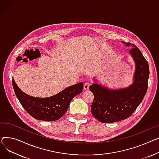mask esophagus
Masks as SVG:
<instances>
[{
	"mask_svg": "<svg viewBox=\"0 0 159 159\" xmlns=\"http://www.w3.org/2000/svg\"><path fill=\"white\" fill-rule=\"evenodd\" d=\"M90 86V83L89 82H86L84 85V90H88L89 89V87Z\"/></svg>",
	"mask_w": 159,
	"mask_h": 159,
	"instance_id": "34e87169",
	"label": "esophagus"
}]
</instances>
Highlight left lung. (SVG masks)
I'll return each mask as SVG.
<instances>
[{
	"label": "left lung",
	"mask_w": 159,
	"mask_h": 159,
	"mask_svg": "<svg viewBox=\"0 0 159 159\" xmlns=\"http://www.w3.org/2000/svg\"><path fill=\"white\" fill-rule=\"evenodd\" d=\"M135 64L134 82L128 88L111 89L97 83L89 88L94 95L91 111L94 117L102 123H114L128 118L143 100L148 89L149 65L140 50L135 45L123 41ZM94 80L96 81L95 79Z\"/></svg>",
	"instance_id": "8db88e82"
}]
</instances>
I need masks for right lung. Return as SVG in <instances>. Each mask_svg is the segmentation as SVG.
Returning <instances> with one entry per match:
<instances>
[{
  "label": "right lung",
  "mask_w": 159,
  "mask_h": 159,
  "mask_svg": "<svg viewBox=\"0 0 159 159\" xmlns=\"http://www.w3.org/2000/svg\"><path fill=\"white\" fill-rule=\"evenodd\" d=\"M13 86L20 103L25 110L36 120L54 121L66 112L70 103L76 95L82 93L84 84L79 82L66 88L48 98H36L21 90L13 79Z\"/></svg>",
  "instance_id": "obj_1"
}]
</instances>
